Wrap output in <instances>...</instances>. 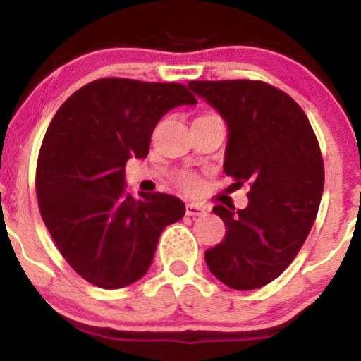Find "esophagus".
<instances>
[{
  "mask_svg": "<svg viewBox=\"0 0 361 361\" xmlns=\"http://www.w3.org/2000/svg\"><path fill=\"white\" fill-rule=\"evenodd\" d=\"M205 214H207V209L204 205L186 204V215H190V217H202V215Z\"/></svg>",
  "mask_w": 361,
  "mask_h": 361,
  "instance_id": "1",
  "label": "esophagus"
}]
</instances>
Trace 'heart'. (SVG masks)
Here are the masks:
<instances>
[{
  "label": "heart",
  "instance_id": "heart-1",
  "mask_svg": "<svg viewBox=\"0 0 361 361\" xmlns=\"http://www.w3.org/2000/svg\"><path fill=\"white\" fill-rule=\"evenodd\" d=\"M183 183H185V186H186V188H193V186H195V185H197V180H195V178H193V176H185Z\"/></svg>",
  "mask_w": 361,
  "mask_h": 361
}]
</instances>
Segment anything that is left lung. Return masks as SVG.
I'll return each mask as SVG.
<instances>
[{
    "label": "left lung",
    "instance_id": "8db88e82",
    "mask_svg": "<svg viewBox=\"0 0 361 361\" xmlns=\"http://www.w3.org/2000/svg\"><path fill=\"white\" fill-rule=\"evenodd\" d=\"M227 126L224 173L250 183V204L212 209L226 224L224 241L205 251L209 270L234 290L270 283L292 263L316 219L324 163L304 110L261 81H190Z\"/></svg>",
    "mask_w": 361,
    "mask_h": 361
}]
</instances>
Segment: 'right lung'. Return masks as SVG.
Here are the masks:
<instances>
[{"label":"right lung","instance_id":"obj_1","mask_svg":"<svg viewBox=\"0 0 361 361\" xmlns=\"http://www.w3.org/2000/svg\"><path fill=\"white\" fill-rule=\"evenodd\" d=\"M197 105L178 82L105 78L71 94L49 123L37 200L61 255L90 283L122 288L146 275L159 235L185 215L166 193L127 192L126 163L144 159L156 123Z\"/></svg>","mask_w":361,"mask_h":361}]
</instances>
